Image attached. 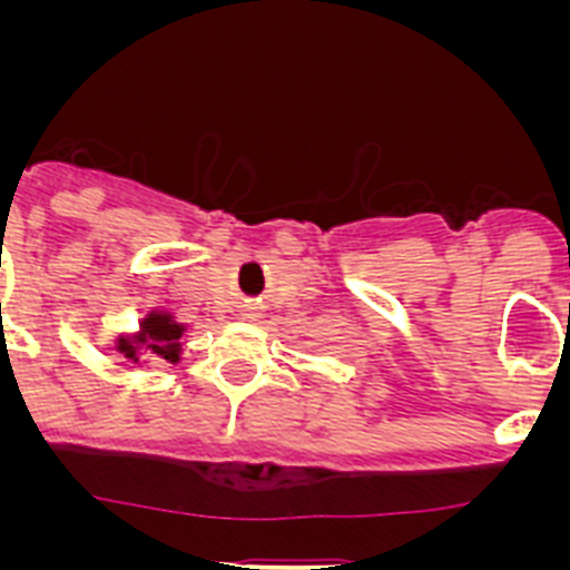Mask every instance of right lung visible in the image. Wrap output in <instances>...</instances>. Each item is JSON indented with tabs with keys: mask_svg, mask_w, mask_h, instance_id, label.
I'll list each match as a JSON object with an SVG mask.
<instances>
[{
	"mask_svg": "<svg viewBox=\"0 0 570 570\" xmlns=\"http://www.w3.org/2000/svg\"><path fill=\"white\" fill-rule=\"evenodd\" d=\"M183 334L185 325L176 322L168 311H150L136 334H122L116 340V351L130 362H142V356H154V360L176 365L179 354H183Z\"/></svg>",
	"mask_w": 570,
	"mask_h": 570,
	"instance_id": "right-lung-1",
	"label": "right lung"
}]
</instances>
